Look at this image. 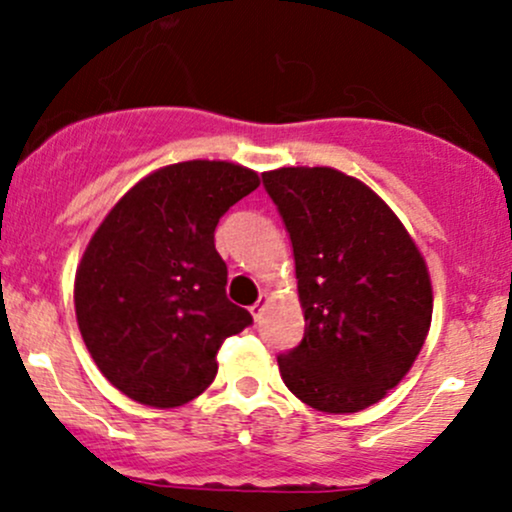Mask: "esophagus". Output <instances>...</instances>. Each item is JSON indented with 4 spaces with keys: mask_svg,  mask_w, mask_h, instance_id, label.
I'll return each mask as SVG.
<instances>
[{
    "mask_svg": "<svg viewBox=\"0 0 512 512\" xmlns=\"http://www.w3.org/2000/svg\"><path fill=\"white\" fill-rule=\"evenodd\" d=\"M267 301H269V298L264 296V293H262V296L257 298V303L252 305V308H250V313H252V317H255V320H260V317H262V313H264V305H267Z\"/></svg>",
    "mask_w": 512,
    "mask_h": 512,
    "instance_id": "esophagus-1",
    "label": "esophagus"
}]
</instances>
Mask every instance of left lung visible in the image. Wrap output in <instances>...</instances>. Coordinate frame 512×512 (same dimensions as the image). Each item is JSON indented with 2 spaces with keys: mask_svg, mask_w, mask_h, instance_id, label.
Listing matches in <instances>:
<instances>
[{
  "mask_svg": "<svg viewBox=\"0 0 512 512\" xmlns=\"http://www.w3.org/2000/svg\"><path fill=\"white\" fill-rule=\"evenodd\" d=\"M289 231L305 332L276 356L317 411L351 414L385 397L419 356L433 296L424 257L392 209L334 168L262 173Z\"/></svg>",
  "mask_w": 512,
  "mask_h": 512,
  "instance_id": "8db88e82",
  "label": "left lung"
}]
</instances>
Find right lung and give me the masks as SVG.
<instances>
[{
    "instance_id": "obj_1",
    "label": "right lung",
    "mask_w": 512,
    "mask_h": 512,
    "mask_svg": "<svg viewBox=\"0 0 512 512\" xmlns=\"http://www.w3.org/2000/svg\"><path fill=\"white\" fill-rule=\"evenodd\" d=\"M260 178L226 161L166 166L132 187L93 233L74 284L93 361L134 402L170 409L216 378V351L252 325L226 298L214 231Z\"/></svg>"
}]
</instances>
